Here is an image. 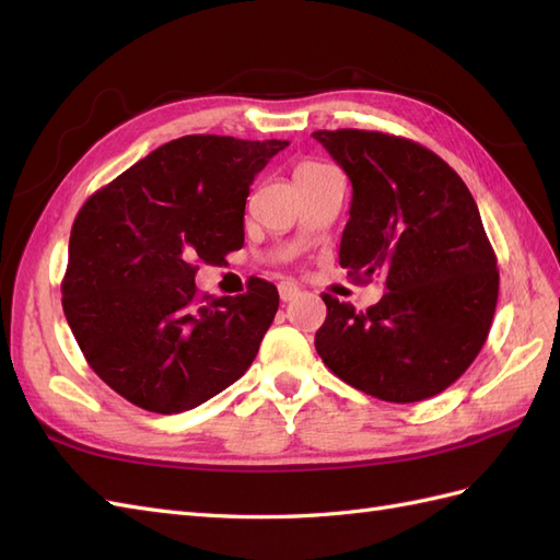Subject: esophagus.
<instances>
[{
  "instance_id": "1",
  "label": "esophagus",
  "mask_w": 560,
  "mask_h": 560,
  "mask_svg": "<svg viewBox=\"0 0 560 560\" xmlns=\"http://www.w3.org/2000/svg\"><path fill=\"white\" fill-rule=\"evenodd\" d=\"M278 292H280V299L287 303V301H294L301 294V287L296 282H280Z\"/></svg>"
}]
</instances>
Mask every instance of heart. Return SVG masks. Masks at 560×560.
Returning a JSON list of instances; mask_svg holds the SVG:
<instances>
[{"label": "heart", "mask_w": 560, "mask_h": 560, "mask_svg": "<svg viewBox=\"0 0 560 560\" xmlns=\"http://www.w3.org/2000/svg\"><path fill=\"white\" fill-rule=\"evenodd\" d=\"M317 167H322V163H317V161H303V163H299L296 171H294V179H301L303 175L317 171Z\"/></svg>", "instance_id": "1"}]
</instances>
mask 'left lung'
Wrapping results in <instances>:
<instances>
[{"label": "left lung", "instance_id": "left-lung-1", "mask_svg": "<svg viewBox=\"0 0 560 560\" xmlns=\"http://www.w3.org/2000/svg\"><path fill=\"white\" fill-rule=\"evenodd\" d=\"M313 138L352 184L338 249L348 276L385 280L383 299L354 311L331 294L315 350L334 374L383 401L434 397L486 343L498 306V259L465 182L434 151L376 130Z\"/></svg>", "mask_w": 560, "mask_h": 560}]
</instances>
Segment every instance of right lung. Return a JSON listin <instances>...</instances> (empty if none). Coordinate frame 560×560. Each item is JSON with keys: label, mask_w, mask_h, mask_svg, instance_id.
<instances>
[{"label": "right lung", "mask_w": 560, "mask_h": 560, "mask_svg": "<svg viewBox=\"0 0 560 560\" xmlns=\"http://www.w3.org/2000/svg\"><path fill=\"white\" fill-rule=\"evenodd\" d=\"M287 140L186 135L135 163L79 210L62 311L89 366L151 413H182L219 395L254 362L278 290L208 299L196 261L245 243L249 184Z\"/></svg>", "instance_id": "right-lung-1"}]
</instances>
